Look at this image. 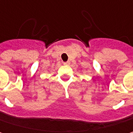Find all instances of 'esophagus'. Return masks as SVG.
Segmentation results:
<instances>
[{"label": "esophagus", "instance_id": "34e87169", "mask_svg": "<svg viewBox=\"0 0 133 133\" xmlns=\"http://www.w3.org/2000/svg\"><path fill=\"white\" fill-rule=\"evenodd\" d=\"M68 64H69V63H68V62H64V65H68Z\"/></svg>", "mask_w": 133, "mask_h": 133}]
</instances>
